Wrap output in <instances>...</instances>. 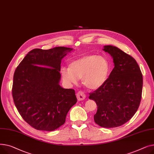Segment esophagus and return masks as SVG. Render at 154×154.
Instances as JSON below:
<instances>
[{"label": "esophagus", "instance_id": "esophagus-1", "mask_svg": "<svg viewBox=\"0 0 154 154\" xmlns=\"http://www.w3.org/2000/svg\"><path fill=\"white\" fill-rule=\"evenodd\" d=\"M76 97L78 101H83L85 99L86 95L82 91H79L76 94Z\"/></svg>", "mask_w": 154, "mask_h": 154}]
</instances>
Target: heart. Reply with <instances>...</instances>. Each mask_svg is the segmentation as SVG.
<instances>
[{"mask_svg": "<svg viewBox=\"0 0 154 154\" xmlns=\"http://www.w3.org/2000/svg\"><path fill=\"white\" fill-rule=\"evenodd\" d=\"M110 71V63L106 58L88 55L71 61L68 68H61V74L66 83H76L78 79H81L84 86L95 90L104 85Z\"/></svg>", "mask_w": 154, "mask_h": 154, "instance_id": "1", "label": "heart"}]
</instances>
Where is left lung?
Returning a JSON list of instances; mask_svg holds the SVG:
<instances>
[{
    "instance_id": "1",
    "label": "left lung",
    "mask_w": 154,
    "mask_h": 154,
    "mask_svg": "<svg viewBox=\"0 0 154 154\" xmlns=\"http://www.w3.org/2000/svg\"><path fill=\"white\" fill-rule=\"evenodd\" d=\"M103 50L113 58L114 68L104 85L89 93V99L97 104L95 122L103 128H116L129 121L138 109L142 75L135 60L121 49L106 45Z\"/></svg>"
}]
</instances>
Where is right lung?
I'll return each mask as SVG.
<instances>
[{
    "label": "right lung",
    "mask_w": 154,
    "mask_h": 154,
    "mask_svg": "<svg viewBox=\"0 0 154 154\" xmlns=\"http://www.w3.org/2000/svg\"><path fill=\"white\" fill-rule=\"evenodd\" d=\"M73 50L64 47L33 49L15 71V105L22 118L36 129L52 131L59 128L77 102L74 89L60 85L61 60Z\"/></svg>",
    "instance_id": "right-lung-1"
}]
</instances>
